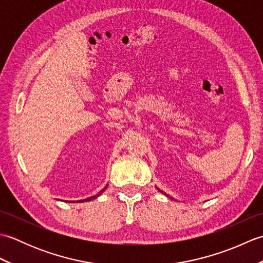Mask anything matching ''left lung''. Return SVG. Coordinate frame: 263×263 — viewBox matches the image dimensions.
I'll return each mask as SVG.
<instances>
[{
  "label": "left lung",
  "mask_w": 263,
  "mask_h": 263,
  "mask_svg": "<svg viewBox=\"0 0 263 263\" xmlns=\"http://www.w3.org/2000/svg\"><path fill=\"white\" fill-rule=\"evenodd\" d=\"M157 190H159V189H158V187H157ZM159 191H160V192H161V193H164V194H165V195H166V197H168V198H170V199H172V200H173V198H172V197H170V195H167V194H166V193H165V192H163V191H161V190H159Z\"/></svg>",
  "instance_id": "left-lung-1"
}]
</instances>
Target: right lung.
Listing matches in <instances>:
<instances>
[{
  "instance_id": "1",
  "label": "right lung",
  "mask_w": 263,
  "mask_h": 263,
  "mask_svg": "<svg viewBox=\"0 0 263 263\" xmlns=\"http://www.w3.org/2000/svg\"><path fill=\"white\" fill-rule=\"evenodd\" d=\"M106 189V187H105ZM105 189H103L102 191L100 192H98L96 195H92V197H90V198H87V199H85V200H80V201H77V202H85V201H90V200H92V199H96L97 197H99L100 194H102L104 191H105ZM72 202H74V201H72Z\"/></svg>"
}]
</instances>
